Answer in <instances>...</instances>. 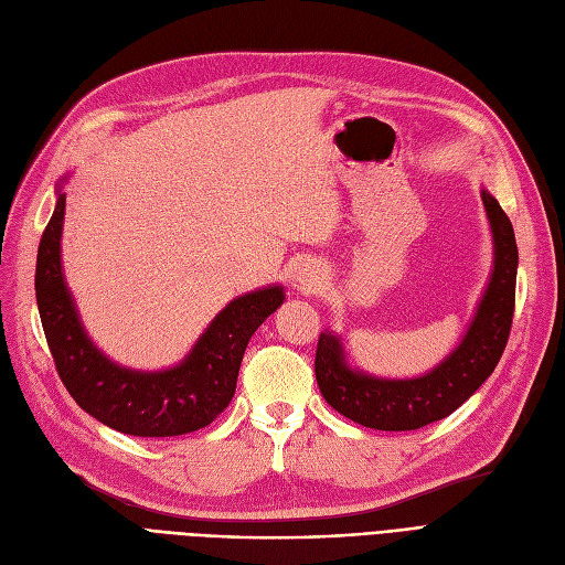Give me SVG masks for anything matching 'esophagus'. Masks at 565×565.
<instances>
[{
    "label": "esophagus",
    "mask_w": 565,
    "mask_h": 565,
    "mask_svg": "<svg viewBox=\"0 0 565 565\" xmlns=\"http://www.w3.org/2000/svg\"><path fill=\"white\" fill-rule=\"evenodd\" d=\"M297 280H299L301 285H306V287H318V282H320L322 278H320L318 270H313V268H303V270H299Z\"/></svg>",
    "instance_id": "obj_1"
}]
</instances>
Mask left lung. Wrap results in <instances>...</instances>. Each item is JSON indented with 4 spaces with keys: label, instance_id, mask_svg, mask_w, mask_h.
I'll return each instance as SVG.
<instances>
[{
    "label": "left lung",
    "instance_id": "left-lung-1",
    "mask_svg": "<svg viewBox=\"0 0 565 565\" xmlns=\"http://www.w3.org/2000/svg\"><path fill=\"white\" fill-rule=\"evenodd\" d=\"M481 199L495 243L493 276L468 334L437 369L408 381L366 376L345 366L343 348L332 332L320 334L316 379L327 404L345 418L374 430H418L454 414L493 374L512 329L519 249L512 222L500 203L489 191H481Z\"/></svg>",
    "mask_w": 565,
    "mask_h": 565
}]
</instances>
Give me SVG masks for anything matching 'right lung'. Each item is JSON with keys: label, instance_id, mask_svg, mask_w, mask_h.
<instances>
[{"label": "right lung", "instance_id": "1", "mask_svg": "<svg viewBox=\"0 0 565 565\" xmlns=\"http://www.w3.org/2000/svg\"><path fill=\"white\" fill-rule=\"evenodd\" d=\"M63 217L65 196L57 193L39 241L34 289L46 343L67 393L86 414L132 437H178L210 425L236 393L247 341L282 303V287L233 299L180 366L159 374L130 372L90 343L76 316L61 268Z\"/></svg>", "mask_w": 565, "mask_h": 565}]
</instances>
